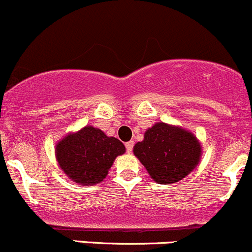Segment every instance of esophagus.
<instances>
[{
	"mask_svg": "<svg viewBox=\"0 0 252 252\" xmlns=\"http://www.w3.org/2000/svg\"><path fill=\"white\" fill-rule=\"evenodd\" d=\"M133 141H129V142H127V143H125V147H126V150L127 152H129L131 153L132 152V149H133Z\"/></svg>",
	"mask_w": 252,
	"mask_h": 252,
	"instance_id": "1",
	"label": "esophagus"
}]
</instances>
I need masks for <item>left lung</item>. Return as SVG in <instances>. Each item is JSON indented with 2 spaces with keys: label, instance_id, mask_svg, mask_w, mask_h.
<instances>
[{
  "label": "left lung",
  "instance_id": "left-lung-1",
  "mask_svg": "<svg viewBox=\"0 0 252 252\" xmlns=\"http://www.w3.org/2000/svg\"><path fill=\"white\" fill-rule=\"evenodd\" d=\"M133 153L155 182L170 184L193 171L201 147L190 132L159 123L145 131L144 139L134 145Z\"/></svg>",
  "mask_w": 252,
  "mask_h": 252
}]
</instances>
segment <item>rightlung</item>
<instances>
[{
	"mask_svg": "<svg viewBox=\"0 0 252 252\" xmlns=\"http://www.w3.org/2000/svg\"><path fill=\"white\" fill-rule=\"evenodd\" d=\"M124 153L125 145L118 138L92 126L69 134L56 148L62 170L70 180L85 186L102 182L115 158Z\"/></svg>",
	"mask_w": 252,
	"mask_h": 252,
	"instance_id": "obj_1",
	"label": "right lung"
}]
</instances>
